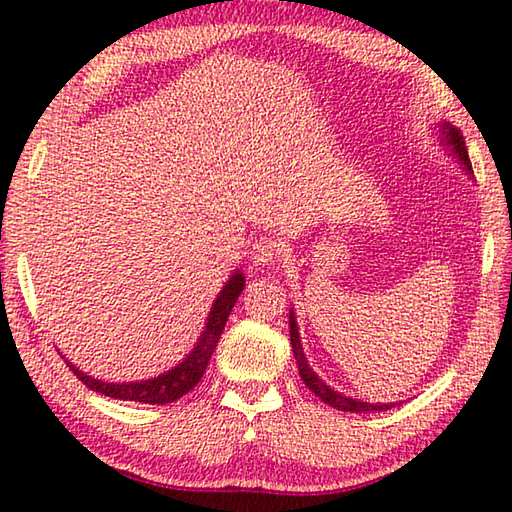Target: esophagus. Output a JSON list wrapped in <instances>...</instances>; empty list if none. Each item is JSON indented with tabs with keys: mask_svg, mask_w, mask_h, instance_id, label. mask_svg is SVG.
I'll return each mask as SVG.
<instances>
[{
	"mask_svg": "<svg viewBox=\"0 0 512 512\" xmlns=\"http://www.w3.org/2000/svg\"><path fill=\"white\" fill-rule=\"evenodd\" d=\"M282 244L273 237H259L255 244H253V250H250V259H253L255 266H268L277 262V259L282 257Z\"/></svg>",
	"mask_w": 512,
	"mask_h": 512,
	"instance_id": "34e87169",
	"label": "esophagus"
}]
</instances>
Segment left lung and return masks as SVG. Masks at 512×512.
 Here are the masks:
<instances>
[{
	"instance_id": "1",
	"label": "left lung",
	"mask_w": 512,
	"mask_h": 512,
	"mask_svg": "<svg viewBox=\"0 0 512 512\" xmlns=\"http://www.w3.org/2000/svg\"><path fill=\"white\" fill-rule=\"evenodd\" d=\"M440 133H443V144L452 149V153L456 155L458 162L463 164L465 171L472 173V162H470V155H467L465 140H463L461 131H456V128L449 126V124H443V126H440ZM289 334H291L293 357H296L302 381H305V386H309V391L316 393V397H320V400H323L325 404L334 406V409H339V411H350V413H375V411L393 409L395 404H370V402L352 400V397H345L341 393H336L334 388H329L323 379H318L316 372L311 370V366L307 363L305 352H302L298 323H296V316H293V311L289 314Z\"/></svg>"
}]
</instances>
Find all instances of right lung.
<instances>
[{"mask_svg": "<svg viewBox=\"0 0 512 512\" xmlns=\"http://www.w3.org/2000/svg\"><path fill=\"white\" fill-rule=\"evenodd\" d=\"M246 280L239 271L225 282L223 291L219 293V298L214 300L210 316H207L205 329L198 339L196 348L187 354V359L183 363H178L176 368H171L162 375L153 377V379H144V381H124V384H108V381L94 379L90 375H85L76 366L67 361L69 370L79 377L90 391H97L106 397H112V400H126V402H142V404H169L176 402L180 397L187 395L192 388L201 381L203 372L207 368V363L212 359V352L216 350V343L221 339V332L225 323H228V316L235 302L239 298V293L244 291Z\"/></svg>", "mask_w": 512, "mask_h": 512, "instance_id": "obj_1", "label": "right lung"}]
</instances>
